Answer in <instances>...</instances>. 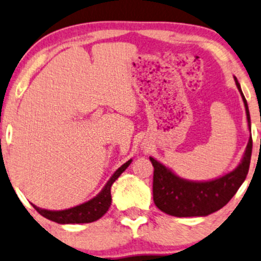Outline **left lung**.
Masks as SVG:
<instances>
[{"label":"left lung","instance_id":"1","mask_svg":"<svg viewBox=\"0 0 261 261\" xmlns=\"http://www.w3.org/2000/svg\"><path fill=\"white\" fill-rule=\"evenodd\" d=\"M235 81L245 102L247 120L250 127L248 105L241 90L240 83L236 78ZM252 147L253 141L250 136L242 163L237 166V169L211 182L184 180L171 172L159 161L149 158L154 166V203L160 211L173 217H203L220 210L232 199L241 184L245 182L249 170Z\"/></svg>","mask_w":261,"mask_h":261}]
</instances>
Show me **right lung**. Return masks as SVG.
<instances>
[{
  "label": "right lung",
  "mask_w": 261,
  "mask_h": 261,
  "mask_svg": "<svg viewBox=\"0 0 261 261\" xmlns=\"http://www.w3.org/2000/svg\"><path fill=\"white\" fill-rule=\"evenodd\" d=\"M130 164L131 160H128L127 163H125L123 166H120L119 169L115 171L113 176L111 177V179L107 182L106 187L103 188V190H102L96 197L88 201V202L65 211H47L38 208V207H36L34 204L35 210L37 211L41 216L44 217V218L59 224H79L95 222V220L100 219L101 217L107 212L108 208H110L112 202V184H113L115 182V179L127 169V166Z\"/></svg>",
  "instance_id": "1"
}]
</instances>
